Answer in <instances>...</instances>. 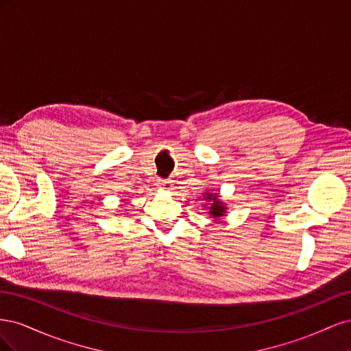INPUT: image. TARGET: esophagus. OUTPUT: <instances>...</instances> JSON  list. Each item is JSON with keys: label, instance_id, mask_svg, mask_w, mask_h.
Returning a JSON list of instances; mask_svg holds the SVG:
<instances>
[{"label": "esophagus", "instance_id": "34e87169", "mask_svg": "<svg viewBox=\"0 0 351 351\" xmlns=\"http://www.w3.org/2000/svg\"><path fill=\"white\" fill-rule=\"evenodd\" d=\"M158 186H159V189H162V190H173L174 189V184H173V182L171 180H161V182L158 183Z\"/></svg>", "mask_w": 351, "mask_h": 351}]
</instances>
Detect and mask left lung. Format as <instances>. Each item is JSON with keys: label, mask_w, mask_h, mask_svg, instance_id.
<instances>
[{"label": "left lung", "mask_w": 351, "mask_h": 351, "mask_svg": "<svg viewBox=\"0 0 351 351\" xmlns=\"http://www.w3.org/2000/svg\"><path fill=\"white\" fill-rule=\"evenodd\" d=\"M204 200L205 202H208V212L206 214H209L210 215V218L214 219V221H217V219H219L221 217H224L226 214H227V206H226V204L224 202H222L221 199H219V195L218 193H212V192H205L204 193ZM204 206H205V204H204Z\"/></svg>", "instance_id": "8db88e82"}]
</instances>
